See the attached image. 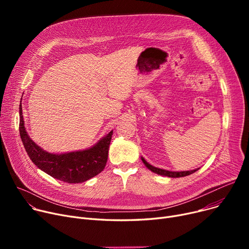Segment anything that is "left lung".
Here are the masks:
<instances>
[{"mask_svg": "<svg viewBox=\"0 0 249 249\" xmlns=\"http://www.w3.org/2000/svg\"><path fill=\"white\" fill-rule=\"evenodd\" d=\"M143 163L146 165V167L148 169H150L151 172L158 174V175H161V176H165V177H169V178H180V177H186L189 175L194 174L195 172H197V169H194V171H187V172H169V171H165V169H161L159 167L152 166L151 164H149L144 159L141 158Z\"/></svg>", "mask_w": 249, "mask_h": 249, "instance_id": "obj_1", "label": "left lung"}]
</instances>
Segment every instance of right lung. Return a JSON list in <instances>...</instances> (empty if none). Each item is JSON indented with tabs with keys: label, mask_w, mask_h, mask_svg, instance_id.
Wrapping results in <instances>:
<instances>
[{
	"label": "right lung",
	"mask_w": 249,
	"mask_h": 249,
	"mask_svg": "<svg viewBox=\"0 0 249 249\" xmlns=\"http://www.w3.org/2000/svg\"><path fill=\"white\" fill-rule=\"evenodd\" d=\"M21 107L19 131L23 145L32 162L41 171L59 180L76 184L96 177L106 166L113 130L89 149L62 154L49 153L35 144L27 135Z\"/></svg>",
	"instance_id": "right-lung-1"
}]
</instances>
